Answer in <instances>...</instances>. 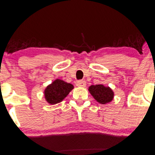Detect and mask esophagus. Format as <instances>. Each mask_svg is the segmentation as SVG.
Listing matches in <instances>:
<instances>
[{"label":"esophagus","mask_w":155,"mask_h":155,"mask_svg":"<svg viewBox=\"0 0 155 155\" xmlns=\"http://www.w3.org/2000/svg\"><path fill=\"white\" fill-rule=\"evenodd\" d=\"M76 85L79 86V87H85L86 82L84 80H79L76 82Z\"/></svg>","instance_id":"1"}]
</instances>
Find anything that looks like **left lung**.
Here are the masks:
<instances>
[{"mask_svg": "<svg viewBox=\"0 0 155 155\" xmlns=\"http://www.w3.org/2000/svg\"><path fill=\"white\" fill-rule=\"evenodd\" d=\"M89 91L94 98L101 104L107 103L113 99V91L110 87H106L102 84L91 85L89 87Z\"/></svg>", "mask_w": 155, "mask_h": 155, "instance_id": "left-lung-1", "label": "left lung"}]
</instances>
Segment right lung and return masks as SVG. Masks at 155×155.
<instances>
[{
    "instance_id": "1",
    "label": "right lung",
    "mask_w": 155,
    "mask_h": 155,
    "mask_svg": "<svg viewBox=\"0 0 155 155\" xmlns=\"http://www.w3.org/2000/svg\"><path fill=\"white\" fill-rule=\"evenodd\" d=\"M73 88V84L60 79H56L45 89V99L52 105L58 103L68 95Z\"/></svg>"
}]
</instances>
